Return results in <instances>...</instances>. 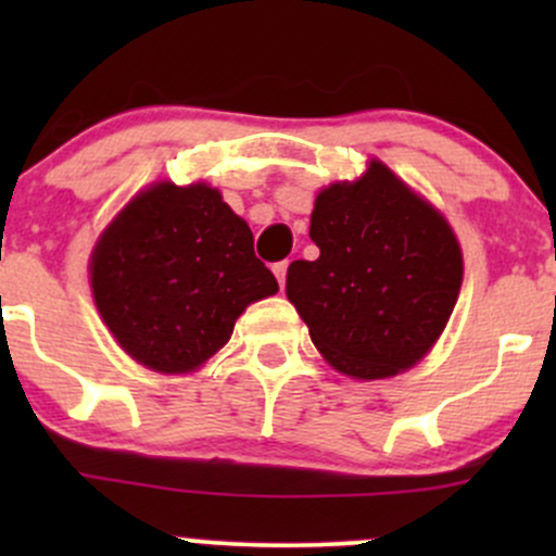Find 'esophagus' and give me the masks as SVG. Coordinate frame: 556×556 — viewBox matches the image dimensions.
I'll list each match as a JSON object with an SVG mask.
<instances>
[{
  "instance_id": "esophagus-1",
  "label": "esophagus",
  "mask_w": 556,
  "mask_h": 556,
  "mask_svg": "<svg viewBox=\"0 0 556 556\" xmlns=\"http://www.w3.org/2000/svg\"><path fill=\"white\" fill-rule=\"evenodd\" d=\"M287 266H290V261H279V264H274V274H277V282H279V287H285V279H287Z\"/></svg>"
}]
</instances>
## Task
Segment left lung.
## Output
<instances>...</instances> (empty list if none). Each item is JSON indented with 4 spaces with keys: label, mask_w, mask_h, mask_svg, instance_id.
<instances>
[{
    "label": "left lung",
    "mask_w": 556,
    "mask_h": 556,
    "mask_svg": "<svg viewBox=\"0 0 556 556\" xmlns=\"http://www.w3.org/2000/svg\"><path fill=\"white\" fill-rule=\"evenodd\" d=\"M316 261H292L287 298L318 353L353 379L407 371L439 340L463 285L452 227L387 164L316 195Z\"/></svg>",
    "instance_id": "8db88e82"
}]
</instances>
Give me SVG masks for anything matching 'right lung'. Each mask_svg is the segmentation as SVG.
Masks as SVG:
<instances>
[{
	"mask_svg": "<svg viewBox=\"0 0 556 556\" xmlns=\"http://www.w3.org/2000/svg\"><path fill=\"white\" fill-rule=\"evenodd\" d=\"M96 308L119 348L159 374H188L232 334L242 311L279 290L253 232L216 188L156 182L101 232Z\"/></svg>",
	"mask_w": 556,
	"mask_h": 556,
	"instance_id": "obj_1",
	"label": "right lung"
}]
</instances>
